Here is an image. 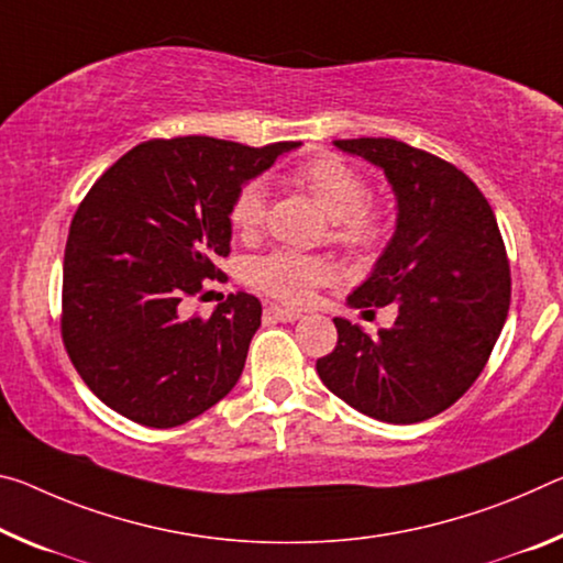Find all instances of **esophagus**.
Wrapping results in <instances>:
<instances>
[{
  "label": "esophagus",
  "mask_w": 563,
  "mask_h": 563,
  "mask_svg": "<svg viewBox=\"0 0 563 563\" xmlns=\"http://www.w3.org/2000/svg\"><path fill=\"white\" fill-rule=\"evenodd\" d=\"M265 316L280 320V323H296V320H300L302 313H300V310L283 308V306H267V308H265Z\"/></svg>",
  "instance_id": "34e87169"
}]
</instances>
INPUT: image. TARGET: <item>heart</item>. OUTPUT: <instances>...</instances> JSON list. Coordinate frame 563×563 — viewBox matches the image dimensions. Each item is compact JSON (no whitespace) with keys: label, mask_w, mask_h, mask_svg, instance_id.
Masks as SVG:
<instances>
[{"label":"heart","mask_w":563,"mask_h":563,"mask_svg":"<svg viewBox=\"0 0 563 563\" xmlns=\"http://www.w3.org/2000/svg\"><path fill=\"white\" fill-rule=\"evenodd\" d=\"M292 180L300 185L330 218V238L355 255H368L386 243L390 233V212L380 200L368 198L365 177L338 155H316L302 163ZM230 225L238 235L253 238L265 222V187L250 180L235 192L230 205ZM333 263L320 255L271 253L250 267V283L283 302L310 300L316 285L333 280Z\"/></svg>","instance_id":"obj_1"}]
</instances>
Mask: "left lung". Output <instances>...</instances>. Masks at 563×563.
<instances>
[{"label":"left lung","instance_id":"left-lung-1","mask_svg":"<svg viewBox=\"0 0 563 563\" xmlns=\"http://www.w3.org/2000/svg\"><path fill=\"white\" fill-rule=\"evenodd\" d=\"M383 167L398 200L396 235L353 308H398L378 335L333 318L338 343L316 371L330 394L386 423L439 416L486 368L511 302V273L494 210L449 159L394 137L335 140Z\"/></svg>","mask_w":563,"mask_h":563}]
</instances>
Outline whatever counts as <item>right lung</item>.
<instances>
[{"label": "right lung", "instance_id": "1", "mask_svg": "<svg viewBox=\"0 0 563 563\" xmlns=\"http://www.w3.org/2000/svg\"><path fill=\"white\" fill-rule=\"evenodd\" d=\"M298 142L247 147L187 135L147 140L100 175L69 225L62 343L104 406L175 428L225 398L245 368L263 306L238 290L187 316L205 280H225L230 205Z\"/></svg>", "mask_w": 563, "mask_h": 563}]
</instances>
